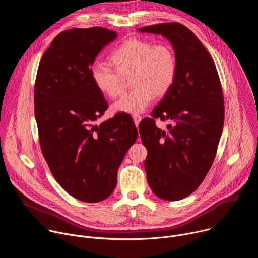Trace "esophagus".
<instances>
[{
    "label": "esophagus",
    "instance_id": "34e87169",
    "mask_svg": "<svg viewBox=\"0 0 258 258\" xmlns=\"http://www.w3.org/2000/svg\"><path fill=\"white\" fill-rule=\"evenodd\" d=\"M133 119H134L135 124L138 125V124L140 123V121L142 120V116H140V115H138V114H135V115H133Z\"/></svg>",
    "mask_w": 258,
    "mask_h": 258
}]
</instances>
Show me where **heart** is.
<instances>
[{
  "instance_id": "b5f03b06",
  "label": "heart",
  "mask_w": 258,
  "mask_h": 258,
  "mask_svg": "<svg viewBox=\"0 0 258 258\" xmlns=\"http://www.w3.org/2000/svg\"><path fill=\"white\" fill-rule=\"evenodd\" d=\"M113 67L96 63L91 76L96 87L110 98H116L124 91L125 80L132 78L134 90L112 105L114 112L138 114L150 106L155 96L165 95L174 83L176 58L167 44L132 38L121 44L112 54Z\"/></svg>"
}]
</instances>
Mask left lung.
I'll use <instances>...</instances> for the list:
<instances>
[{
  "label": "left lung",
  "instance_id": "1",
  "mask_svg": "<svg viewBox=\"0 0 258 258\" xmlns=\"http://www.w3.org/2000/svg\"><path fill=\"white\" fill-rule=\"evenodd\" d=\"M163 35L173 48L176 76L173 85L139 125L144 146L147 180L153 193L176 201L192 194L203 181L214 160L224 128L222 85L212 57L185 25L160 23L138 29ZM154 118L170 120L164 131Z\"/></svg>",
  "mask_w": 258,
  "mask_h": 258
}]
</instances>
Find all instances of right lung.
Masks as SVG:
<instances>
[{
	"instance_id": "obj_1",
	"label": "right lung",
	"mask_w": 258,
	"mask_h": 258,
	"mask_svg": "<svg viewBox=\"0 0 258 258\" xmlns=\"http://www.w3.org/2000/svg\"><path fill=\"white\" fill-rule=\"evenodd\" d=\"M116 31L96 26L60 32L44 53L34 85V116L43 155L72 197L100 202L114 191L117 170L138 137L126 113L96 124L108 104L91 66Z\"/></svg>"
}]
</instances>
